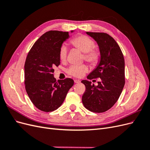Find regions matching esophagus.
Returning a JSON list of instances; mask_svg holds the SVG:
<instances>
[{
    "label": "esophagus",
    "mask_w": 150,
    "mask_h": 150,
    "mask_svg": "<svg viewBox=\"0 0 150 150\" xmlns=\"http://www.w3.org/2000/svg\"><path fill=\"white\" fill-rule=\"evenodd\" d=\"M81 82V81L79 79H74V83H79Z\"/></svg>",
    "instance_id": "1"
}]
</instances>
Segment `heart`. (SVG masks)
I'll use <instances>...</instances> for the list:
<instances>
[{"mask_svg":"<svg viewBox=\"0 0 150 150\" xmlns=\"http://www.w3.org/2000/svg\"><path fill=\"white\" fill-rule=\"evenodd\" d=\"M71 44L74 48L84 52L83 60H86L91 64L95 66L98 64L100 57V51L94 47V41L85 35H79L72 39ZM67 57V49L66 46H62L59 51V58L61 62H66ZM88 71V67L86 64L72 65L67 69V72L74 77H82Z\"/></svg>","mask_w":150,"mask_h":150,"instance_id":"heart-1","label":"heart"}]
</instances>
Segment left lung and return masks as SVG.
Masks as SVG:
<instances>
[{
    "instance_id": "left-lung-1",
    "label": "left lung",
    "mask_w": 150,
    "mask_h": 150,
    "mask_svg": "<svg viewBox=\"0 0 150 150\" xmlns=\"http://www.w3.org/2000/svg\"><path fill=\"white\" fill-rule=\"evenodd\" d=\"M86 34L97 42L101 54L98 66L88 76L89 80L100 78L95 86L87 80L81 83L86 90L82 97L84 107L94 112L110 110L119 99L125 84V59L119 45L111 35L104 33Z\"/></svg>"
}]
</instances>
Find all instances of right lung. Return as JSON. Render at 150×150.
<instances>
[{
    "instance_id": "obj_1",
    "label": "right lung",
    "mask_w": 150,
    "mask_h": 150,
    "mask_svg": "<svg viewBox=\"0 0 150 150\" xmlns=\"http://www.w3.org/2000/svg\"><path fill=\"white\" fill-rule=\"evenodd\" d=\"M68 38V32H46L34 44L27 56L25 88L32 103L40 111L51 112L57 110L74 84L71 78L57 82L53 75L54 67L60 64L59 51Z\"/></svg>"
}]
</instances>
